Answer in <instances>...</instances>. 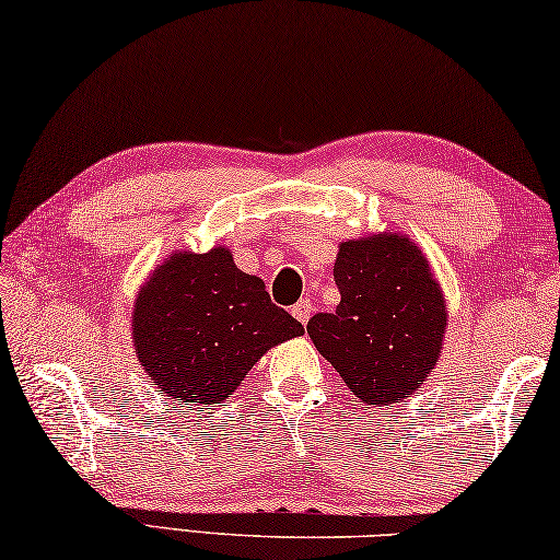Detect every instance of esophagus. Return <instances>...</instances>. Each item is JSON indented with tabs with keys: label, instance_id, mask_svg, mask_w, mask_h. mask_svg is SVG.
<instances>
[{
	"label": "esophagus",
	"instance_id": "1",
	"mask_svg": "<svg viewBox=\"0 0 560 560\" xmlns=\"http://www.w3.org/2000/svg\"><path fill=\"white\" fill-rule=\"evenodd\" d=\"M292 315H295L302 325H307L310 315H313V300L302 298L295 307H292Z\"/></svg>",
	"mask_w": 560,
	"mask_h": 560
}]
</instances>
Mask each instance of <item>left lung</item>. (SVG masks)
I'll list each match as a JSON object with an SVG mask.
<instances>
[{"label":"left lung","mask_w":560,"mask_h":560,"mask_svg":"<svg viewBox=\"0 0 560 560\" xmlns=\"http://www.w3.org/2000/svg\"><path fill=\"white\" fill-rule=\"evenodd\" d=\"M340 305L317 313L307 335L364 405H392L434 370L446 305L429 265L405 235L340 245Z\"/></svg>","instance_id":"8db88e82"}]
</instances>
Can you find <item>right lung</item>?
Here are the masks:
<instances>
[{
    "mask_svg": "<svg viewBox=\"0 0 560 560\" xmlns=\"http://www.w3.org/2000/svg\"><path fill=\"white\" fill-rule=\"evenodd\" d=\"M131 327L161 394L196 409L220 405L272 345L305 332L225 247L171 255L139 292Z\"/></svg>",
    "mask_w": 560,
    "mask_h": 560,
    "instance_id": "1",
    "label": "right lung"
}]
</instances>
